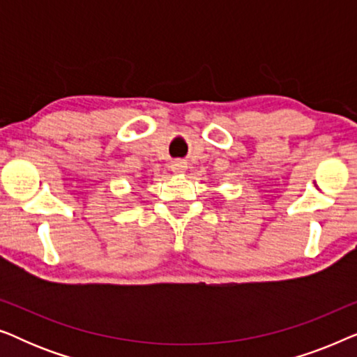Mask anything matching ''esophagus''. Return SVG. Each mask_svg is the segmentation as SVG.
<instances>
[{
    "label": "esophagus",
    "mask_w": 357,
    "mask_h": 357,
    "mask_svg": "<svg viewBox=\"0 0 357 357\" xmlns=\"http://www.w3.org/2000/svg\"><path fill=\"white\" fill-rule=\"evenodd\" d=\"M170 169H172V172L175 174H183L185 170H187V162H185V160H174V162L170 164Z\"/></svg>",
    "instance_id": "obj_1"
}]
</instances>
